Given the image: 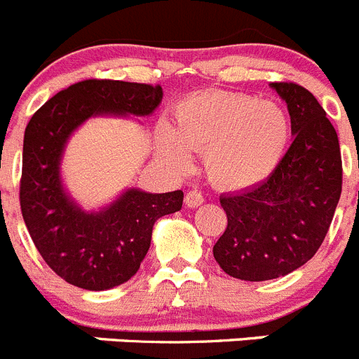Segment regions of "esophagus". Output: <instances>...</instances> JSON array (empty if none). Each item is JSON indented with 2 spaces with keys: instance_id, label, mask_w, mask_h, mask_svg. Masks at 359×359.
<instances>
[{
  "instance_id": "34e87169",
  "label": "esophagus",
  "mask_w": 359,
  "mask_h": 359,
  "mask_svg": "<svg viewBox=\"0 0 359 359\" xmlns=\"http://www.w3.org/2000/svg\"><path fill=\"white\" fill-rule=\"evenodd\" d=\"M203 203H205V196H203L199 190H190V192H187L185 196L187 208H197V206L203 205Z\"/></svg>"
}]
</instances>
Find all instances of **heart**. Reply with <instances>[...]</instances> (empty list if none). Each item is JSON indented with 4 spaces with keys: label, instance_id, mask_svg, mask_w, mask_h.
<instances>
[{
    "label": "heart",
    "instance_id": "heart-1",
    "mask_svg": "<svg viewBox=\"0 0 359 359\" xmlns=\"http://www.w3.org/2000/svg\"><path fill=\"white\" fill-rule=\"evenodd\" d=\"M292 137L287 110L235 92H201L174 110V128L160 124L156 142L176 169L189 167V149L205 153L217 187L244 190L265 182L281 163Z\"/></svg>",
    "mask_w": 359,
    "mask_h": 359
}]
</instances>
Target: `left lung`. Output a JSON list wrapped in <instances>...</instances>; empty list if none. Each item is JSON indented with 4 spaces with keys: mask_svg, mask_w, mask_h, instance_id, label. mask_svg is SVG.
<instances>
[{
    "mask_svg": "<svg viewBox=\"0 0 359 359\" xmlns=\"http://www.w3.org/2000/svg\"><path fill=\"white\" fill-rule=\"evenodd\" d=\"M271 87L287 103L294 142L265 182L220 196L228 228L213 245L220 269L244 281L281 278L313 258L341 194L340 144L324 108L297 83Z\"/></svg>",
    "mask_w": 359,
    "mask_h": 359,
    "instance_id": "left-lung-1",
    "label": "left lung"
}]
</instances>
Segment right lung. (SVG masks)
Masks as SVG:
<instances>
[{
    "label": "right lung",
    "mask_w": 359,
    "mask_h": 359,
    "mask_svg": "<svg viewBox=\"0 0 359 359\" xmlns=\"http://www.w3.org/2000/svg\"><path fill=\"white\" fill-rule=\"evenodd\" d=\"M162 97L160 85L83 80L46 101L26 126L19 187L22 219L44 262L74 287L108 290L137 274L154 222L182 210L183 192L128 189L107 208L85 212L62 185L65 144L88 117H146Z\"/></svg>",
    "instance_id": "obj_1"
}]
</instances>
